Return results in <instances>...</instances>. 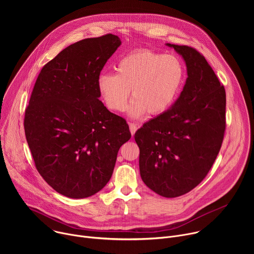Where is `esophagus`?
<instances>
[{
    "label": "esophagus",
    "mask_w": 254,
    "mask_h": 254,
    "mask_svg": "<svg viewBox=\"0 0 254 254\" xmlns=\"http://www.w3.org/2000/svg\"><path fill=\"white\" fill-rule=\"evenodd\" d=\"M128 126H129V130H130V133L133 135V134L135 133V131L137 130V128H138V125L130 123Z\"/></svg>",
    "instance_id": "1"
}]
</instances>
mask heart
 Masks as SVG:
<instances>
[{
    "mask_svg": "<svg viewBox=\"0 0 254 254\" xmlns=\"http://www.w3.org/2000/svg\"><path fill=\"white\" fill-rule=\"evenodd\" d=\"M185 70L174 55L151 50H135L116 66V73H102L97 90L108 110L124 112L130 94L127 115L141 119L148 113L159 116L170 110L182 89Z\"/></svg>",
    "mask_w": 254,
    "mask_h": 254,
    "instance_id": "heart-1",
    "label": "heart"
}]
</instances>
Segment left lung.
I'll list each match as a JSON object with an SVG mask.
<instances>
[{
	"label": "left lung",
	"instance_id": "8db88e82",
	"mask_svg": "<svg viewBox=\"0 0 254 254\" xmlns=\"http://www.w3.org/2000/svg\"><path fill=\"white\" fill-rule=\"evenodd\" d=\"M166 45L182 56L188 77L170 110L144 124L134 139L143 183L163 197L175 198L202 182L220 151L226 93L197 50Z\"/></svg>",
	"mask_w": 254,
	"mask_h": 254
}]
</instances>
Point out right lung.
<instances>
[{
    "instance_id": "1",
    "label": "right lung",
    "mask_w": 254,
    "mask_h": 254,
    "mask_svg": "<svg viewBox=\"0 0 254 254\" xmlns=\"http://www.w3.org/2000/svg\"><path fill=\"white\" fill-rule=\"evenodd\" d=\"M121 44L119 36L107 34L63 49L42 68L26 108L24 128L36 169L68 198L100 191L131 136L125 119L98 99L100 71Z\"/></svg>"
}]
</instances>
